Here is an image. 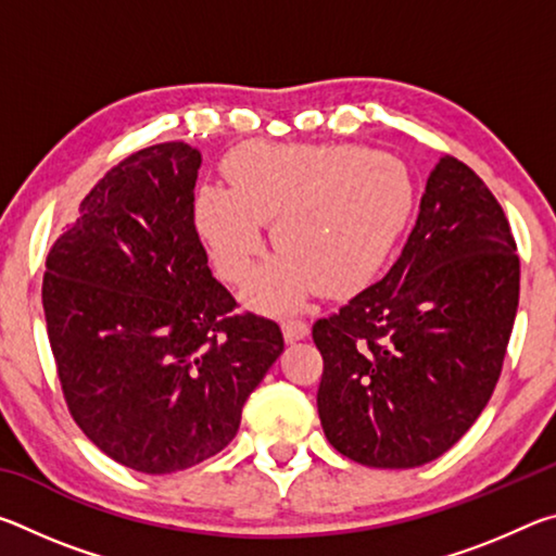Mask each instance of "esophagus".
Masks as SVG:
<instances>
[{
    "mask_svg": "<svg viewBox=\"0 0 556 556\" xmlns=\"http://www.w3.org/2000/svg\"><path fill=\"white\" fill-rule=\"evenodd\" d=\"M281 331H285V338L289 343H294L308 336V324L301 321V318H287V321L281 324Z\"/></svg>",
    "mask_w": 556,
    "mask_h": 556,
    "instance_id": "esophagus-1",
    "label": "esophagus"
}]
</instances>
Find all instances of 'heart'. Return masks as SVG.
Segmentation results:
<instances>
[{
  "mask_svg": "<svg viewBox=\"0 0 556 556\" xmlns=\"http://www.w3.org/2000/svg\"><path fill=\"white\" fill-rule=\"evenodd\" d=\"M228 184L203 186L195 225L223 279L238 285L265 248L262 223L281 250L250 296L291 306L318 287L351 294L378 275L407 225L414 186L402 162L363 147H242Z\"/></svg>",
  "mask_w": 556,
  "mask_h": 556,
  "instance_id": "heart-1",
  "label": "heart"
}]
</instances>
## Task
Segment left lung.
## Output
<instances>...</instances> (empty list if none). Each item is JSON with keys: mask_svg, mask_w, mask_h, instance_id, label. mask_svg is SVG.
I'll use <instances>...</instances> for the list:
<instances>
[{"mask_svg": "<svg viewBox=\"0 0 556 556\" xmlns=\"http://www.w3.org/2000/svg\"><path fill=\"white\" fill-rule=\"evenodd\" d=\"M473 168L441 156L417 223L378 285L312 328L326 439L355 464L414 468L473 427L501 378L520 257Z\"/></svg>", "mask_w": 556, "mask_h": 556, "instance_id": "1", "label": "left lung"}]
</instances>
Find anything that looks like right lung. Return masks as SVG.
<instances>
[{
  "mask_svg": "<svg viewBox=\"0 0 556 556\" xmlns=\"http://www.w3.org/2000/svg\"><path fill=\"white\" fill-rule=\"evenodd\" d=\"M199 149L154 144L92 186L46 257V331L71 417L102 454L174 473L238 434L285 338L211 275L195 230Z\"/></svg>",
  "mask_w": 556,
  "mask_h": 556,
  "instance_id": "obj_1",
  "label": "right lung"
}]
</instances>
